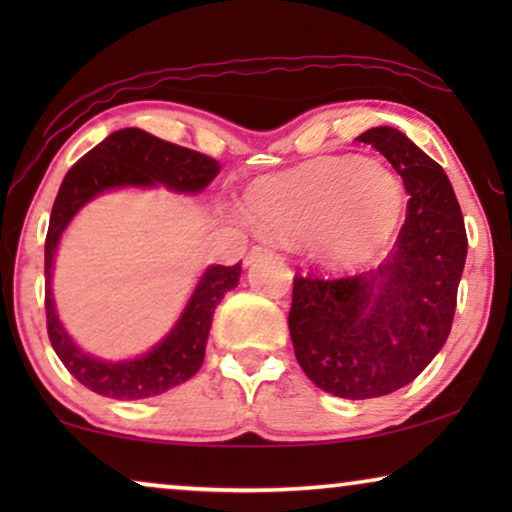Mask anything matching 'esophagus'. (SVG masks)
Masks as SVG:
<instances>
[{"mask_svg":"<svg viewBox=\"0 0 512 512\" xmlns=\"http://www.w3.org/2000/svg\"><path fill=\"white\" fill-rule=\"evenodd\" d=\"M272 254H275V251H272L270 247H254L247 254V258H244V265H247V268H249V265H254L256 261H261V258L272 256Z\"/></svg>","mask_w":512,"mask_h":512,"instance_id":"esophagus-1","label":"esophagus"}]
</instances>
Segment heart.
I'll use <instances>...</instances> for the list:
<instances>
[{
	"mask_svg": "<svg viewBox=\"0 0 512 512\" xmlns=\"http://www.w3.org/2000/svg\"><path fill=\"white\" fill-rule=\"evenodd\" d=\"M244 209L277 237H303L321 268L356 272L394 242L408 195L387 167L347 153L263 174L244 191Z\"/></svg>",
	"mask_w": 512,
	"mask_h": 512,
	"instance_id": "obj_1",
	"label": "heart"
}]
</instances>
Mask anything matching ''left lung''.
Segmentation results:
<instances>
[{"mask_svg":"<svg viewBox=\"0 0 512 512\" xmlns=\"http://www.w3.org/2000/svg\"><path fill=\"white\" fill-rule=\"evenodd\" d=\"M403 177L408 216L389 256L347 279H293L289 331L305 375L349 401L405 387L443 349L466 263V228L443 167L401 130L356 137Z\"/></svg>","mask_w":512,"mask_h":512,"instance_id":"left-lung-1","label":"left lung"}]
</instances>
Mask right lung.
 <instances>
[{
	"label": "right lung",
	"instance_id": "add662e5",
	"mask_svg": "<svg viewBox=\"0 0 512 512\" xmlns=\"http://www.w3.org/2000/svg\"><path fill=\"white\" fill-rule=\"evenodd\" d=\"M221 165L198 151L163 142L139 128H123L104 137L62 179L48 223L46 324L48 338L65 368L83 387L116 401H142L165 394L198 373L216 305L240 282L242 265H207L174 326L144 354L130 359H102L76 345L58 317L53 298V268L60 240L88 202L121 188H158L195 195L212 184Z\"/></svg>",
	"mask_w": 512,
	"mask_h": 512
}]
</instances>
